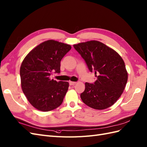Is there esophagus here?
Here are the masks:
<instances>
[{"mask_svg":"<svg viewBox=\"0 0 147 147\" xmlns=\"http://www.w3.org/2000/svg\"><path fill=\"white\" fill-rule=\"evenodd\" d=\"M69 84L70 86H74V85L76 84V82H73V81H69Z\"/></svg>","mask_w":147,"mask_h":147,"instance_id":"34e87169","label":"esophagus"}]
</instances>
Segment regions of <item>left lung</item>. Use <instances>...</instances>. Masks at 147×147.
I'll return each instance as SVG.
<instances>
[{"mask_svg":"<svg viewBox=\"0 0 147 147\" xmlns=\"http://www.w3.org/2000/svg\"><path fill=\"white\" fill-rule=\"evenodd\" d=\"M90 72L98 74L94 83H85L81 98L87 106L104 110L112 106L123 94L127 73L123 58L114 50L97 40L73 45Z\"/></svg>","mask_w":147,"mask_h":147,"instance_id":"obj_1","label":"left lung"}]
</instances>
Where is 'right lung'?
<instances>
[{
    "label": "right lung",
    "instance_id": "add662e5",
    "mask_svg": "<svg viewBox=\"0 0 147 147\" xmlns=\"http://www.w3.org/2000/svg\"><path fill=\"white\" fill-rule=\"evenodd\" d=\"M69 45L49 40L32 50L20 68L24 94L37 110L49 111L61 105L68 89V82L51 79L53 72H60V61L71 50Z\"/></svg>",
    "mask_w": 147,
    "mask_h": 147
}]
</instances>
